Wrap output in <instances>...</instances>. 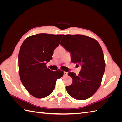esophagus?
I'll return each instance as SVG.
<instances>
[{
	"label": "esophagus",
	"instance_id": "esophagus-1",
	"mask_svg": "<svg viewBox=\"0 0 122 122\" xmlns=\"http://www.w3.org/2000/svg\"><path fill=\"white\" fill-rule=\"evenodd\" d=\"M67 72H64V75L65 76H66V75H67Z\"/></svg>",
	"mask_w": 122,
	"mask_h": 122
}]
</instances>
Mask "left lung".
Segmentation results:
<instances>
[{
	"label": "left lung",
	"mask_w": 122,
	"mask_h": 122,
	"mask_svg": "<svg viewBox=\"0 0 122 122\" xmlns=\"http://www.w3.org/2000/svg\"><path fill=\"white\" fill-rule=\"evenodd\" d=\"M61 45L71 54V61L81 66L78 75L68 73L73 79L71 85L66 86L69 95L83 100L92 97L101 84L105 68L103 50L96 40L82 35H66Z\"/></svg>",
	"instance_id": "left-lung-1"
}]
</instances>
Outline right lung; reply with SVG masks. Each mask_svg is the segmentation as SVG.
Returning a JSON list of instances; mask_svg holds the SVG:
<instances>
[{
  "label": "right lung",
  "mask_w": 122,
  "mask_h": 122,
  "mask_svg": "<svg viewBox=\"0 0 122 122\" xmlns=\"http://www.w3.org/2000/svg\"><path fill=\"white\" fill-rule=\"evenodd\" d=\"M62 36L32 35L26 39L20 47L18 54L20 78L28 93L35 98H43L51 94L57 79L63 76L64 72L61 70L51 71L46 66Z\"/></svg>",
  "instance_id": "right-lung-1"
}]
</instances>
